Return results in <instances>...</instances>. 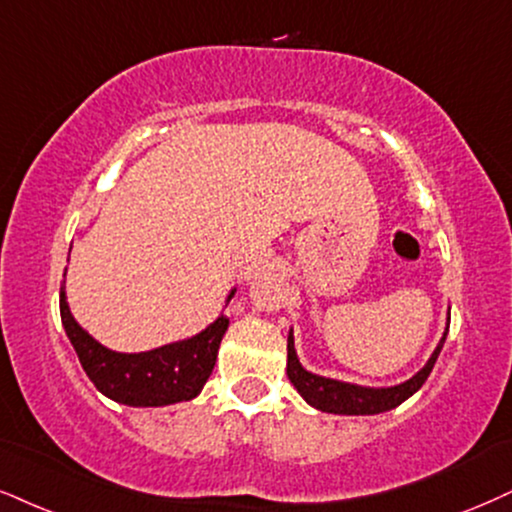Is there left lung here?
<instances>
[{
	"mask_svg": "<svg viewBox=\"0 0 512 512\" xmlns=\"http://www.w3.org/2000/svg\"><path fill=\"white\" fill-rule=\"evenodd\" d=\"M449 332V327H446ZM446 332L441 337V342L430 361L425 363V368L415 372L413 377L406 382L396 384V387H358V384L330 380V377H320L308 372L304 365L299 363L294 349V334L289 332L287 337V377L289 382L294 384V389L304 396L306 403H311L313 408L323 410V413H334V415H377L384 413V410H391L401 406L403 401L410 399V396L418 391L422 384H425L427 377L437 363L441 346L446 342Z\"/></svg>",
	"mask_w": 512,
	"mask_h": 512,
	"instance_id": "obj_1",
	"label": "left lung"
}]
</instances>
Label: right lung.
<instances>
[{
  "label": "right lung",
  "mask_w": 512,
  "mask_h": 512,
  "mask_svg": "<svg viewBox=\"0 0 512 512\" xmlns=\"http://www.w3.org/2000/svg\"><path fill=\"white\" fill-rule=\"evenodd\" d=\"M232 296H235V289L227 296V301ZM59 308L63 330L94 387L109 399L135 408L170 406V403L194 399L204 389L216 365L220 339L230 325L225 315H218L206 330L182 342L142 353H118L106 349L75 323L63 285Z\"/></svg>",
  "instance_id": "1"
}]
</instances>
